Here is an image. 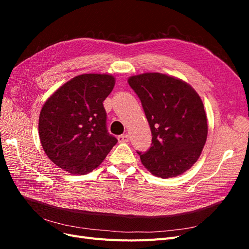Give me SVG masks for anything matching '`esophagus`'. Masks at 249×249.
<instances>
[{
  "label": "esophagus",
  "instance_id": "34e87169",
  "mask_svg": "<svg viewBox=\"0 0 249 249\" xmlns=\"http://www.w3.org/2000/svg\"><path fill=\"white\" fill-rule=\"evenodd\" d=\"M117 139H118V141H119L120 143H125V142H129L130 137H129V135L124 134V135H120V136L117 137Z\"/></svg>",
  "mask_w": 249,
  "mask_h": 249
}]
</instances>
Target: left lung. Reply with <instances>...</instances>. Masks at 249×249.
Instances as JSON below:
<instances>
[{"label": "left lung", "mask_w": 249, "mask_h": 249, "mask_svg": "<svg viewBox=\"0 0 249 249\" xmlns=\"http://www.w3.org/2000/svg\"><path fill=\"white\" fill-rule=\"evenodd\" d=\"M127 83L140 99L152 131V146L138 152L144 167L162 178L190 169L208 136L200 96L185 81L160 72L132 76Z\"/></svg>", "instance_id": "8db88e82"}]
</instances>
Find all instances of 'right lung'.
<instances>
[{
	"instance_id": "obj_1",
	"label": "right lung",
	"mask_w": 249,
	"mask_h": 249,
	"mask_svg": "<svg viewBox=\"0 0 249 249\" xmlns=\"http://www.w3.org/2000/svg\"><path fill=\"white\" fill-rule=\"evenodd\" d=\"M115 78L84 73L66 82L44 103L38 132L44 153L58 167L86 175L104 161L117 139L107 131L103 102Z\"/></svg>"
}]
</instances>
